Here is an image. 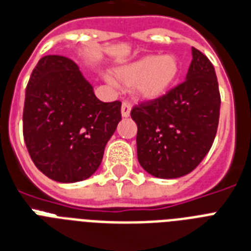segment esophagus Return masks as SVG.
I'll list each match as a JSON object with an SVG mask.
<instances>
[{
    "mask_svg": "<svg viewBox=\"0 0 251 251\" xmlns=\"http://www.w3.org/2000/svg\"><path fill=\"white\" fill-rule=\"evenodd\" d=\"M130 111H131V104L129 101H124L121 105V115L122 117H129Z\"/></svg>",
    "mask_w": 251,
    "mask_h": 251,
    "instance_id": "obj_1",
    "label": "esophagus"
}]
</instances>
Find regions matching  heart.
<instances>
[{
    "mask_svg": "<svg viewBox=\"0 0 251 251\" xmlns=\"http://www.w3.org/2000/svg\"><path fill=\"white\" fill-rule=\"evenodd\" d=\"M178 71L179 63L174 55H147L116 68L113 77L124 85H132L142 99L153 100L170 89Z\"/></svg>",
    "mask_w": 251,
    "mask_h": 251,
    "instance_id": "1",
    "label": "heart"
}]
</instances>
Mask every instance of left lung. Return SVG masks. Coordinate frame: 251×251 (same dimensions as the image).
Segmentation results:
<instances>
[{"label":"left lung","instance_id":"obj_1","mask_svg":"<svg viewBox=\"0 0 251 251\" xmlns=\"http://www.w3.org/2000/svg\"><path fill=\"white\" fill-rule=\"evenodd\" d=\"M221 94L206 55L192 48L185 81L131 109L138 126L136 148L142 168L156 178H180L197 168L217 135Z\"/></svg>","mask_w":251,"mask_h":251}]
</instances>
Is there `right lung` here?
<instances>
[{
    "instance_id": "add662e5",
    "label": "right lung",
    "mask_w": 251,
    "mask_h": 251,
    "mask_svg": "<svg viewBox=\"0 0 251 251\" xmlns=\"http://www.w3.org/2000/svg\"><path fill=\"white\" fill-rule=\"evenodd\" d=\"M120 121L121 101L99 100L73 60L62 55L38 60L26 85L23 135L30 158L48 178H90Z\"/></svg>"
}]
</instances>
